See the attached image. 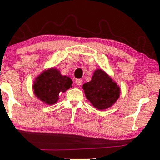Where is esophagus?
Masks as SVG:
<instances>
[{"label":"esophagus","instance_id":"1","mask_svg":"<svg viewBox=\"0 0 160 160\" xmlns=\"http://www.w3.org/2000/svg\"><path fill=\"white\" fill-rule=\"evenodd\" d=\"M75 83H76L77 85H81L82 83V80L81 79H77L75 80Z\"/></svg>","mask_w":160,"mask_h":160}]
</instances>
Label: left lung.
<instances>
[{"label": "left lung", "mask_w": 160, "mask_h": 160, "mask_svg": "<svg viewBox=\"0 0 160 160\" xmlns=\"http://www.w3.org/2000/svg\"><path fill=\"white\" fill-rule=\"evenodd\" d=\"M82 89L87 99L99 110L112 107L120 94L117 84L101 69L94 71L92 80L84 84Z\"/></svg>", "instance_id": "obj_1"}]
</instances>
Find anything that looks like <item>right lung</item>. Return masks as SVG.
Returning <instances> with one entry per match:
<instances>
[{
	"instance_id": "obj_1",
	"label": "right lung",
	"mask_w": 160,
	"mask_h": 160,
	"mask_svg": "<svg viewBox=\"0 0 160 160\" xmlns=\"http://www.w3.org/2000/svg\"><path fill=\"white\" fill-rule=\"evenodd\" d=\"M70 78L61 75L59 70L51 68L46 70L34 82L33 89L35 95L47 104H53L58 101L59 94L72 87Z\"/></svg>"
}]
</instances>
